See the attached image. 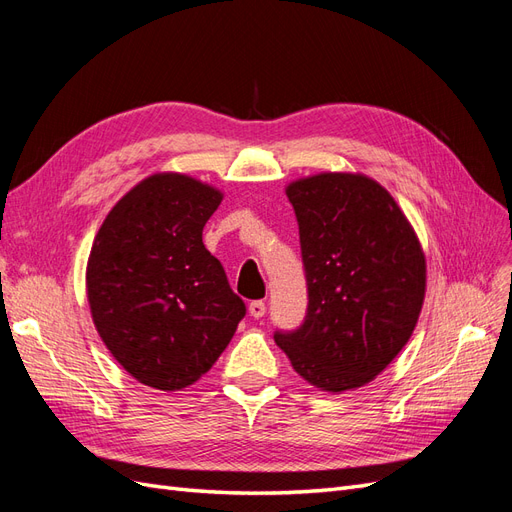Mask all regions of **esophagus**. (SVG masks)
Returning a JSON list of instances; mask_svg holds the SVG:
<instances>
[{
    "mask_svg": "<svg viewBox=\"0 0 512 512\" xmlns=\"http://www.w3.org/2000/svg\"><path fill=\"white\" fill-rule=\"evenodd\" d=\"M265 312H267L265 301H252L250 303V316L252 318H262V316H265Z\"/></svg>",
    "mask_w": 512,
    "mask_h": 512,
    "instance_id": "esophagus-1",
    "label": "esophagus"
}]
</instances>
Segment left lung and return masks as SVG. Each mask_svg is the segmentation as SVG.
I'll list each match as a JSON object with an SVG mask.
<instances>
[{
    "mask_svg": "<svg viewBox=\"0 0 512 512\" xmlns=\"http://www.w3.org/2000/svg\"><path fill=\"white\" fill-rule=\"evenodd\" d=\"M307 314L275 331L294 371L320 391L374 380L408 344L425 299L427 265L404 211L365 175L320 173L292 181Z\"/></svg>",
    "mask_w": 512,
    "mask_h": 512,
    "instance_id": "8db88e82",
    "label": "left lung"
}]
</instances>
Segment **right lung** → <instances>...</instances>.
Listing matches in <instances>:
<instances>
[{
    "instance_id": "1",
    "label": "right lung",
    "mask_w": 512,
    "mask_h": 512,
    "mask_svg": "<svg viewBox=\"0 0 512 512\" xmlns=\"http://www.w3.org/2000/svg\"><path fill=\"white\" fill-rule=\"evenodd\" d=\"M222 198L188 175H151L111 209L91 245V318L115 361L151 389L181 391L207 374L245 316L203 243Z\"/></svg>"
}]
</instances>
